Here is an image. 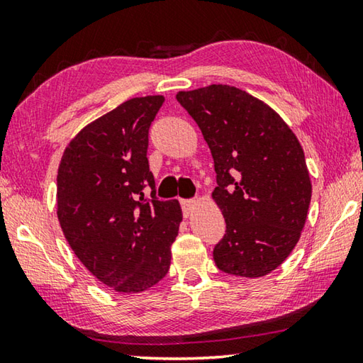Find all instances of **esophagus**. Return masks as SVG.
<instances>
[{
	"instance_id": "1",
	"label": "esophagus",
	"mask_w": 363,
	"mask_h": 363,
	"mask_svg": "<svg viewBox=\"0 0 363 363\" xmlns=\"http://www.w3.org/2000/svg\"><path fill=\"white\" fill-rule=\"evenodd\" d=\"M181 206H182V213L184 216H190V214L194 213L195 206H196V201L195 200H181Z\"/></svg>"
}]
</instances>
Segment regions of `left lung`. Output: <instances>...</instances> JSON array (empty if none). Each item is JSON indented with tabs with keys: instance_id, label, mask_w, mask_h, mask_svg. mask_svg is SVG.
<instances>
[{
	"instance_id": "1",
	"label": "left lung",
	"mask_w": 363,
	"mask_h": 363,
	"mask_svg": "<svg viewBox=\"0 0 363 363\" xmlns=\"http://www.w3.org/2000/svg\"><path fill=\"white\" fill-rule=\"evenodd\" d=\"M176 99L199 125L214 160L213 200L225 219L214 262L238 277L270 274L296 247L311 203L298 138L267 104L229 84L179 91Z\"/></svg>"
}]
</instances>
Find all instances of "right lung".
<instances>
[{"label": "right lung", "instance_id": "right-lung-1", "mask_svg": "<svg viewBox=\"0 0 363 363\" xmlns=\"http://www.w3.org/2000/svg\"><path fill=\"white\" fill-rule=\"evenodd\" d=\"M163 102L145 96L120 104L86 125L59 164L60 229L83 266L118 293L145 291L168 274L182 220L179 201L155 196L147 160L149 128Z\"/></svg>", "mask_w": 363, "mask_h": 363}]
</instances>
